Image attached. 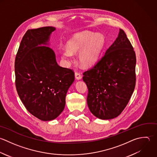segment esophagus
Returning <instances> with one entry per match:
<instances>
[{"mask_svg":"<svg viewBox=\"0 0 157 157\" xmlns=\"http://www.w3.org/2000/svg\"><path fill=\"white\" fill-rule=\"evenodd\" d=\"M75 78H76V79H81V78H82L81 74H80L79 73H78V72H75Z\"/></svg>","mask_w":157,"mask_h":157,"instance_id":"esophagus-1","label":"esophagus"}]
</instances>
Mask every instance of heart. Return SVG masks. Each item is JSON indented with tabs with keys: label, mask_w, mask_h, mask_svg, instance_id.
Listing matches in <instances>:
<instances>
[{
	"label": "heart",
	"mask_w": 157,
	"mask_h": 157,
	"mask_svg": "<svg viewBox=\"0 0 157 157\" xmlns=\"http://www.w3.org/2000/svg\"><path fill=\"white\" fill-rule=\"evenodd\" d=\"M105 44V38L102 34H97L84 31L75 34L67 43L68 49L61 50L62 58L66 61L73 59V54L83 48L79 55L80 63L88 67L97 60Z\"/></svg>",
	"instance_id": "b5f03b06"
}]
</instances>
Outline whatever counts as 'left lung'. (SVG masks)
<instances>
[{
    "instance_id": "left-lung-1",
    "label": "left lung",
    "mask_w": 157,
    "mask_h": 157,
    "mask_svg": "<svg viewBox=\"0 0 157 157\" xmlns=\"http://www.w3.org/2000/svg\"><path fill=\"white\" fill-rule=\"evenodd\" d=\"M136 54L125 32L119 35L100 60L83 73L88 88L90 112L103 120L119 116L127 105L136 85Z\"/></svg>"
}]
</instances>
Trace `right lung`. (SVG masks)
I'll list each match as a JSON object with an SVG mask.
<instances>
[{"label": "right lung", "instance_id": "1", "mask_svg": "<svg viewBox=\"0 0 157 157\" xmlns=\"http://www.w3.org/2000/svg\"><path fill=\"white\" fill-rule=\"evenodd\" d=\"M55 27L28 30L15 58V84L27 110L43 121H52L63 111L74 71L59 66L54 51L47 45Z\"/></svg>", "mask_w": 157, "mask_h": 157}]
</instances>
